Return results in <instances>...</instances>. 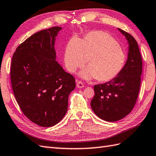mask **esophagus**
Masks as SVG:
<instances>
[{"label":"esophagus","instance_id":"obj_1","mask_svg":"<svg viewBox=\"0 0 156 156\" xmlns=\"http://www.w3.org/2000/svg\"><path fill=\"white\" fill-rule=\"evenodd\" d=\"M76 86L79 88H82L84 86V84H83V82L76 80Z\"/></svg>","mask_w":156,"mask_h":156}]
</instances>
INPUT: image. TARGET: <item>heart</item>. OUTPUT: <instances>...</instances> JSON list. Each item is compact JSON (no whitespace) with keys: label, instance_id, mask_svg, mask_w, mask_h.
<instances>
[{"label":"heart","instance_id":"obj_1","mask_svg":"<svg viewBox=\"0 0 156 156\" xmlns=\"http://www.w3.org/2000/svg\"><path fill=\"white\" fill-rule=\"evenodd\" d=\"M127 56L118 42L102 31H94L83 40L74 38L68 42L64 52V64L74 72L88 60V67L80 75L83 78H96L107 82L115 78L124 68Z\"/></svg>","mask_w":156,"mask_h":156}]
</instances>
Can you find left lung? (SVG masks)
<instances>
[{
	"mask_svg": "<svg viewBox=\"0 0 156 156\" xmlns=\"http://www.w3.org/2000/svg\"><path fill=\"white\" fill-rule=\"evenodd\" d=\"M129 44L128 59L118 76L94 86L95 95L91 108L95 114L107 122L124 118L132 110L138 96L142 72V60L135 38L118 28Z\"/></svg>",
	"mask_w": 156,
	"mask_h": 156,
	"instance_id": "left-lung-1",
	"label": "left lung"
}]
</instances>
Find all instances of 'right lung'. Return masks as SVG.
<instances>
[{"label": "right lung", "instance_id": "obj_1", "mask_svg": "<svg viewBox=\"0 0 156 156\" xmlns=\"http://www.w3.org/2000/svg\"><path fill=\"white\" fill-rule=\"evenodd\" d=\"M54 27L32 34L14 53L10 79L16 102L23 114L42 127L58 124L68 110L75 79L56 60Z\"/></svg>", "mask_w": 156, "mask_h": 156}]
</instances>
